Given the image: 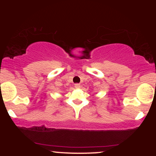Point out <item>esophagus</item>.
Instances as JSON below:
<instances>
[{"mask_svg":"<svg viewBox=\"0 0 156 156\" xmlns=\"http://www.w3.org/2000/svg\"><path fill=\"white\" fill-rule=\"evenodd\" d=\"M74 87H75L76 89H80L81 87V85L80 84H74Z\"/></svg>","mask_w":156,"mask_h":156,"instance_id":"obj_1","label":"esophagus"}]
</instances>
